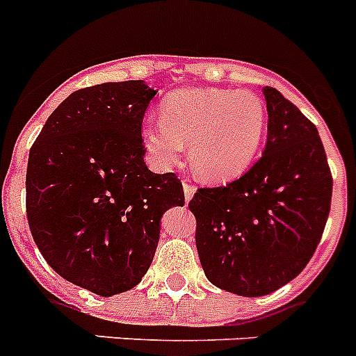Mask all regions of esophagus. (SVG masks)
I'll return each mask as SVG.
<instances>
[{
	"instance_id": "1",
	"label": "esophagus",
	"mask_w": 356,
	"mask_h": 356,
	"mask_svg": "<svg viewBox=\"0 0 356 356\" xmlns=\"http://www.w3.org/2000/svg\"><path fill=\"white\" fill-rule=\"evenodd\" d=\"M194 185L193 184H189V181H184V194H185V200H187V202H189L191 198H193L194 196Z\"/></svg>"
}]
</instances>
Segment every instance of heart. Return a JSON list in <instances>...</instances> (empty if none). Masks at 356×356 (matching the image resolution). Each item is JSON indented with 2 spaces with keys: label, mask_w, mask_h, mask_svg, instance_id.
Returning <instances> with one entry per match:
<instances>
[{
  "label": "heart",
  "mask_w": 356,
  "mask_h": 356,
  "mask_svg": "<svg viewBox=\"0 0 356 356\" xmlns=\"http://www.w3.org/2000/svg\"><path fill=\"white\" fill-rule=\"evenodd\" d=\"M266 129L265 102L252 91L187 88L167 97L162 118L140 127L149 158L175 167L189 142L191 165L209 181H229L252 165Z\"/></svg>",
  "instance_id": "heart-1"
}]
</instances>
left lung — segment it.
<instances>
[{
  "label": "left lung",
  "instance_id": "1",
  "mask_svg": "<svg viewBox=\"0 0 356 356\" xmlns=\"http://www.w3.org/2000/svg\"><path fill=\"white\" fill-rule=\"evenodd\" d=\"M268 136L263 156L225 187L189 202L200 263L214 286L268 296L296 279L323 238L331 178L317 127L275 88H263Z\"/></svg>",
  "mask_w": 356,
  "mask_h": 356
}]
</instances>
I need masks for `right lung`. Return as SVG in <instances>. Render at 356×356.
<instances>
[{"label": "right lung", "instance_id": "obj_1", "mask_svg": "<svg viewBox=\"0 0 356 356\" xmlns=\"http://www.w3.org/2000/svg\"><path fill=\"white\" fill-rule=\"evenodd\" d=\"M154 95L144 81L74 91L30 149L26 218L33 241L60 277L97 296L142 281L163 212L185 203L178 176L151 172L144 162L140 127Z\"/></svg>", "mask_w": 356, "mask_h": 356}]
</instances>
